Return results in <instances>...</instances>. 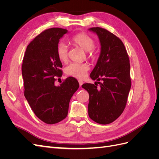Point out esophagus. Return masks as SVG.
Masks as SVG:
<instances>
[{"mask_svg":"<svg viewBox=\"0 0 159 159\" xmlns=\"http://www.w3.org/2000/svg\"><path fill=\"white\" fill-rule=\"evenodd\" d=\"M78 82H79V84H80V87H81V86L82 85V84H84V81H83L82 80H78Z\"/></svg>","mask_w":159,"mask_h":159,"instance_id":"1","label":"esophagus"}]
</instances>
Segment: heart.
Here are the masks:
<instances>
[{
	"label": "heart",
	"instance_id": "heart-1",
	"mask_svg": "<svg viewBox=\"0 0 159 159\" xmlns=\"http://www.w3.org/2000/svg\"><path fill=\"white\" fill-rule=\"evenodd\" d=\"M71 42L75 46L88 52L89 57L93 56V48L95 46L93 39L85 33H80L71 38ZM56 54L60 61L66 62L68 57V48L65 43L60 42L58 43L56 48ZM89 70V66L87 63H73L66 66L65 72L66 74L76 78H83L86 75V73Z\"/></svg>",
	"mask_w": 159,
	"mask_h": 159
}]
</instances>
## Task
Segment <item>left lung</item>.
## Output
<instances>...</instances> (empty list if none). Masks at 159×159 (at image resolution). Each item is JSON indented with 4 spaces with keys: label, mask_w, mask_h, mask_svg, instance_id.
I'll return each mask as SVG.
<instances>
[{
    "label": "left lung",
    "mask_w": 159,
    "mask_h": 159,
    "mask_svg": "<svg viewBox=\"0 0 159 159\" xmlns=\"http://www.w3.org/2000/svg\"><path fill=\"white\" fill-rule=\"evenodd\" d=\"M88 30L98 35L101 45L97 64L90 74L97 81L81 87L89 95V117L106 125L116 120L125 107L131 86L129 59L123 43L113 34L99 27Z\"/></svg>",
    "instance_id": "8db88e82"
}]
</instances>
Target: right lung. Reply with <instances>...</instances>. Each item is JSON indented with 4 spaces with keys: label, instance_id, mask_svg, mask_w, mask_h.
Returning <instances> with one entry per match:
<instances>
[{
    "label": "right lung",
    "instance_id": "right-lung-1",
    "mask_svg": "<svg viewBox=\"0 0 159 159\" xmlns=\"http://www.w3.org/2000/svg\"><path fill=\"white\" fill-rule=\"evenodd\" d=\"M68 32L60 28L42 32L28 44L24 56L22 74L25 96L34 114L47 124L57 123L67 117L70 101L80 86L72 77L60 85L54 84V77L62 74L57 46Z\"/></svg>",
    "mask_w": 159,
    "mask_h": 159
}]
</instances>
